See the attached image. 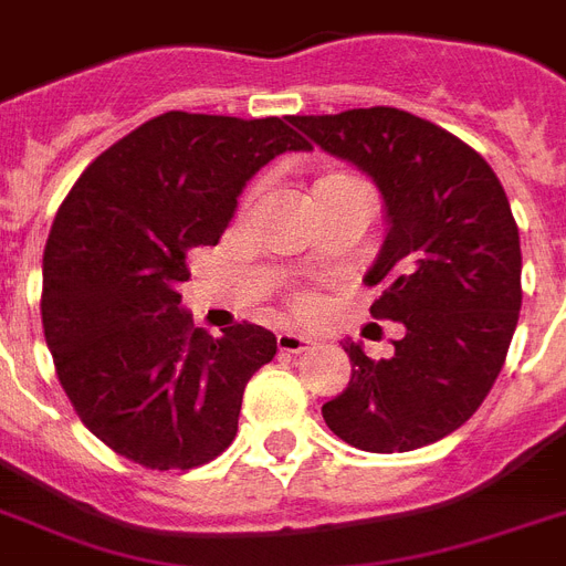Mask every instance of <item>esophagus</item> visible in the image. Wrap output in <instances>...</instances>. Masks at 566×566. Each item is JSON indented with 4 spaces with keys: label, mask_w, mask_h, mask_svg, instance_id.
<instances>
[{
    "label": "esophagus",
    "mask_w": 566,
    "mask_h": 566,
    "mask_svg": "<svg viewBox=\"0 0 566 566\" xmlns=\"http://www.w3.org/2000/svg\"><path fill=\"white\" fill-rule=\"evenodd\" d=\"M275 344H279V349H282V353L300 355V353H305V349H311V344H314V340L305 335H296V332H279V335H275Z\"/></svg>",
    "instance_id": "34e87169"
}]
</instances>
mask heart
I'll list each match as a JSON object with an SVG mask.
<instances>
[{"label":"heart","instance_id":"obj_1","mask_svg":"<svg viewBox=\"0 0 566 566\" xmlns=\"http://www.w3.org/2000/svg\"><path fill=\"white\" fill-rule=\"evenodd\" d=\"M337 185H358V188H367V185H364L358 176H353V172L332 170V172H323V176L314 181V193H319V190H328V188H337ZM291 308H293V314H300V317H311V314L317 311V302H314V296H308V293H296V296L291 300Z\"/></svg>","mask_w":566,"mask_h":566}]
</instances>
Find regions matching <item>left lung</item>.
<instances>
[{
  "mask_svg": "<svg viewBox=\"0 0 566 566\" xmlns=\"http://www.w3.org/2000/svg\"><path fill=\"white\" fill-rule=\"evenodd\" d=\"M326 153L373 176L385 196L376 319L402 323L373 361L346 340L353 378L323 405L337 438L364 452H411L461 429L500 376L523 302V255L509 196L473 146L399 108L293 117Z\"/></svg>",
  "mask_w": 566,
  "mask_h": 566,
  "instance_id": "obj_1",
  "label": "left lung"
}]
</instances>
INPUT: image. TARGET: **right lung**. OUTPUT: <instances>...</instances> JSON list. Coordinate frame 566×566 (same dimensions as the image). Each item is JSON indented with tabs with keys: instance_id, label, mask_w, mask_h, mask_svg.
<instances>
[{
	"instance_id": "1",
	"label": "right lung",
	"mask_w": 566,
	"mask_h": 566,
	"mask_svg": "<svg viewBox=\"0 0 566 566\" xmlns=\"http://www.w3.org/2000/svg\"><path fill=\"white\" fill-rule=\"evenodd\" d=\"M291 119L167 111L108 146L61 202L43 249L40 317L78 420L146 470H193L238 434L243 387L275 335L211 337L179 308L188 252L217 247L266 161L308 140Z\"/></svg>"
}]
</instances>
